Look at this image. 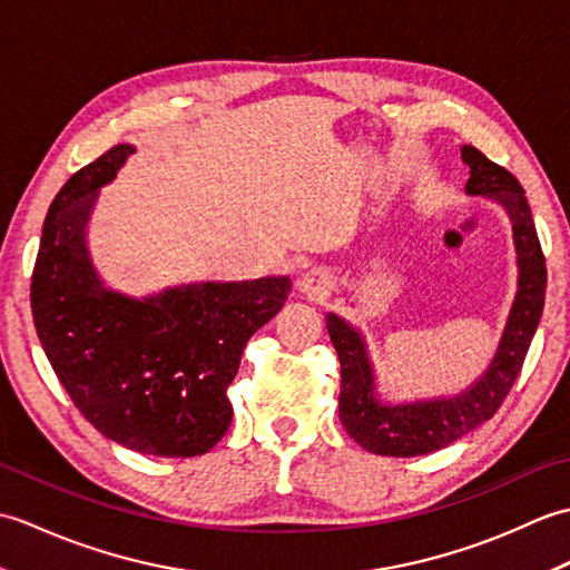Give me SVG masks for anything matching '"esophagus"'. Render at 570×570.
<instances>
[{"label": "esophagus", "instance_id": "esophagus-1", "mask_svg": "<svg viewBox=\"0 0 570 570\" xmlns=\"http://www.w3.org/2000/svg\"><path fill=\"white\" fill-rule=\"evenodd\" d=\"M333 288V276L328 269H323V266H313L304 276L298 278V292L306 294L313 301H321L331 294Z\"/></svg>", "mask_w": 570, "mask_h": 570}]
</instances>
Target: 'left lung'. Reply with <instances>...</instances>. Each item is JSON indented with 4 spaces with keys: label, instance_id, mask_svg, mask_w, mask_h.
<instances>
[{
    "label": "left lung",
    "instance_id": "8db88e82",
    "mask_svg": "<svg viewBox=\"0 0 570 570\" xmlns=\"http://www.w3.org/2000/svg\"><path fill=\"white\" fill-rule=\"evenodd\" d=\"M460 156L470 168L468 196L490 198L502 205L510 217L517 252V294L488 370L455 396L416 399L406 404L382 402L365 335L345 318L325 313V325L341 360V402H337L341 421L350 439L374 455H426L490 421L510 394L541 321L543 296H547V259L524 188L507 168L492 164L475 147L465 144L460 147Z\"/></svg>",
    "mask_w": 570,
    "mask_h": 570
}]
</instances>
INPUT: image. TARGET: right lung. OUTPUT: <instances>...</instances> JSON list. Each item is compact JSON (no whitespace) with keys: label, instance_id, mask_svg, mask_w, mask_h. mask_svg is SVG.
<instances>
[{"label":"right lung","instance_id":"add662e5","mask_svg":"<svg viewBox=\"0 0 570 570\" xmlns=\"http://www.w3.org/2000/svg\"><path fill=\"white\" fill-rule=\"evenodd\" d=\"M135 151L117 144L58 190L31 276L33 325L72 404L102 435L147 455H203L229 429L227 386L292 278L196 282L144 298L105 286L88 223Z\"/></svg>","mask_w":570,"mask_h":570}]
</instances>
